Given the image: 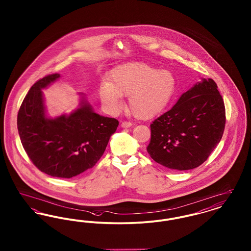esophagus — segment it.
<instances>
[{"label": "esophagus", "instance_id": "esophagus-1", "mask_svg": "<svg viewBox=\"0 0 251 251\" xmlns=\"http://www.w3.org/2000/svg\"><path fill=\"white\" fill-rule=\"evenodd\" d=\"M131 122H130V121H123V122H121V127L122 128H130L131 127Z\"/></svg>", "mask_w": 251, "mask_h": 251}]
</instances>
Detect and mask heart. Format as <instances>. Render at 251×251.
I'll use <instances>...</instances> for the list:
<instances>
[{
  "label": "heart",
  "instance_id": "heart-1",
  "mask_svg": "<svg viewBox=\"0 0 251 251\" xmlns=\"http://www.w3.org/2000/svg\"><path fill=\"white\" fill-rule=\"evenodd\" d=\"M177 80L169 70L131 62L116 67L109 82H101L99 96L110 113L117 114L123 106V97L128 96L131 113L139 119H151L160 115L170 103L176 92Z\"/></svg>",
  "mask_w": 251,
  "mask_h": 251
}]
</instances>
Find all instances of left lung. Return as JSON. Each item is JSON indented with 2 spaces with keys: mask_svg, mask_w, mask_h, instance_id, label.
Wrapping results in <instances>:
<instances>
[{
  "mask_svg": "<svg viewBox=\"0 0 251 251\" xmlns=\"http://www.w3.org/2000/svg\"><path fill=\"white\" fill-rule=\"evenodd\" d=\"M225 106L214 80L202 78L176 104L151 124L147 151L156 163L173 170L203 164L220 142Z\"/></svg>",
  "mask_w": 251,
  "mask_h": 251,
  "instance_id": "8db88e82",
  "label": "left lung"
}]
</instances>
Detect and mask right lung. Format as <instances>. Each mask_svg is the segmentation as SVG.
I'll list each match as a JSON object with an SVG mask.
<instances>
[{"label":"right lung","mask_w":251,"mask_h":251,"mask_svg":"<svg viewBox=\"0 0 251 251\" xmlns=\"http://www.w3.org/2000/svg\"><path fill=\"white\" fill-rule=\"evenodd\" d=\"M48 75L30 88L18 114V131L26 153L40 171L51 177H75L92 168L102 156L119 121L94 112L83 93L70 114L51 118L43 89L59 79Z\"/></svg>","instance_id":"1"}]
</instances>
